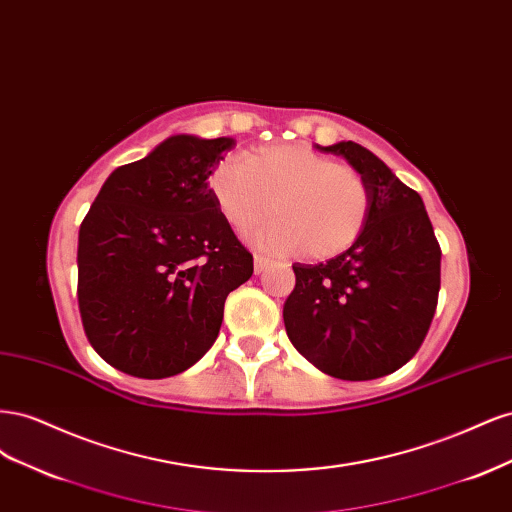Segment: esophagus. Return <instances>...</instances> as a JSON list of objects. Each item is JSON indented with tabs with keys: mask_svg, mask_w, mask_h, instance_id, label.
Here are the masks:
<instances>
[{
	"mask_svg": "<svg viewBox=\"0 0 512 512\" xmlns=\"http://www.w3.org/2000/svg\"><path fill=\"white\" fill-rule=\"evenodd\" d=\"M271 267V260L269 258H265V256H254V271L256 273H262V271H267Z\"/></svg>",
	"mask_w": 512,
	"mask_h": 512,
	"instance_id": "34e87169",
	"label": "esophagus"
}]
</instances>
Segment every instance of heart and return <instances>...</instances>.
I'll return each instance as SVG.
<instances>
[{
	"label": "heart",
	"instance_id": "heart-1",
	"mask_svg": "<svg viewBox=\"0 0 512 512\" xmlns=\"http://www.w3.org/2000/svg\"><path fill=\"white\" fill-rule=\"evenodd\" d=\"M222 218L247 232L271 211L277 218L252 239L275 254L303 250L324 260L361 237L369 215V188L359 170L297 143L267 145L224 160L211 177Z\"/></svg>",
	"mask_w": 512,
	"mask_h": 512
}]
</instances>
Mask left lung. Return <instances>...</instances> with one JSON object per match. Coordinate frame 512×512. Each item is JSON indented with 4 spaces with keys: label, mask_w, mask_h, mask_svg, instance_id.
<instances>
[{
    "label": "left lung",
    "mask_w": 512,
    "mask_h": 512,
    "mask_svg": "<svg viewBox=\"0 0 512 512\" xmlns=\"http://www.w3.org/2000/svg\"><path fill=\"white\" fill-rule=\"evenodd\" d=\"M316 149L342 156L369 188L361 237L320 265H292L284 303L292 346L324 374L374 380L421 348L436 314L440 245L423 198L369 149L342 141Z\"/></svg>",
    "instance_id": "8db88e82"
}]
</instances>
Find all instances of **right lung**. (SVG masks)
I'll return each mask as SVG.
<instances>
[{"instance_id": "1", "label": "right lung", "mask_w": 512, "mask_h": 512, "mask_svg": "<svg viewBox=\"0 0 512 512\" xmlns=\"http://www.w3.org/2000/svg\"><path fill=\"white\" fill-rule=\"evenodd\" d=\"M235 138H166L115 168L79 230V309L89 344L115 369L158 380L218 339L224 301L254 258L222 218L209 177Z\"/></svg>"}]
</instances>
